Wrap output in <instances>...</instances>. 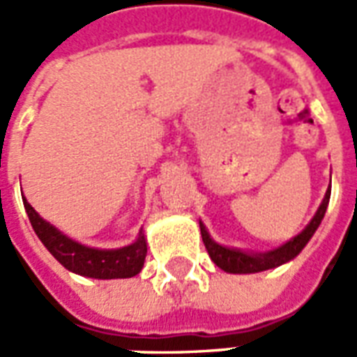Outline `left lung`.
I'll return each mask as SVG.
<instances>
[{
	"label": "left lung",
	"mask_w": 357,
	"mask_h": 357,
	"mask_svg": "<svg viewBox=\"0 0 357 357\" xmlns=\"http://www.w3.org/2000/svg\"><path fill=\"white\" fill-rule=\"evenodd\" d=\"M331 199V189L323 197L319 208L315 212V216L312 218V222L302 229V231L292 237L291 241H287L281 247L273 248V250H266V252H250V250H241V248L233 247H224L216 241L210 237L208 229L201 224V235L202 243L208 250V256L212 258V262L216 264L218 268L224 269L227 273H258V271H266V269H273L283 266V264L291 262L296 256L302 252V248L306 247L307 241L312 239V235L315 229L321 224L323 216H325V210L329 206Z\"/></svg>",
	"instance_id": "1"
}]
</instances>
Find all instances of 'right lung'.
Instances as JSON below:
<instances>
[{
    "instance_id": "1",
    "label": "right lung",
    "mask_w": 357,
    "mask_h": 357,
    "mask_svg": "<svg viewBox=\"0 0 357 357\" xmlns=\"http://www.w3.org/2000/svg\"><path fill=\"white\" fill-rule=\"evenodd\" d=\"M24 208L34 227L36 235L40 237L43 247L57 258L68 271L78 275L91 277V279H128L137 275L145 264L147 256V239L143 229L132 245L122 248H93L86 247L78 241L70 239L68 235L59 231L55 225L45 222L36 212L26 199Z\"/></svg>"
}]
</instances>
